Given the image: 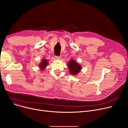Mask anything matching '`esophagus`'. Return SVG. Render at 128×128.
Listing matches in <instances>:
<instances>
[{"instance_id": "obj_1", "label": "esophagus", "mask_w": 128, "mask_h": 128, "mask_svg": "<svg viewBox=\"0 0 128 128\" xmlns=\"http://www.w3.org/2000/svg\"><path fill=\"white\" fill-rule=\"evenodd\" d=\"M55 58L57 60H60V58H61V56H56Z\"/></svg>"}]
</instances>
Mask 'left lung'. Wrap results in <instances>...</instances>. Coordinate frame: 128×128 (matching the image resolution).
Segmentation results:
<instances>
[{"label": "left lung", "instance_id": "left-lung-1", "mask_svg": "<svg viewBox=\"0 0 128 128\" xmlns=\"http://www.w3.org/2000/svg\"><path fill=\"white\" fill-rule=\"evenodd\" d=\"M68 66L70 72L72 75H77L82 70V66L78 64L74 60H70L68 63Z\"/></svg>", "mask_w": 128, "mask_h": 128}]
</instances>
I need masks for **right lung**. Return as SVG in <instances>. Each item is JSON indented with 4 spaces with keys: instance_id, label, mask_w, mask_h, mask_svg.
<instances>
[{
    "instance_id": "1",
    "label": "right lung",
    "mask_w": 128,
    "mask_h": 128,
    "mask_svg": "<svg viewBox=\"0 0 128 128\" xmlns=\"http://www.w3.org/2000/svg\"><path fill=\"white\" fill-rule=\"evenodd\" d=\"M47 64H48V61H47V60L45 59L42 60L41 63L39 64V65L40 70H43L44 69L46 68V66Z\"/></svg>"
}]
</instances>
